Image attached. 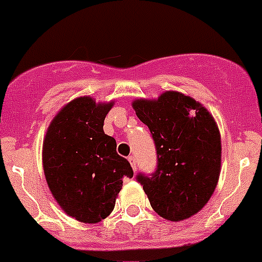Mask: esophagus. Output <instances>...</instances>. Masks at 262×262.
I'll use <instances>...</instances> for the list:
<instances>
[{
    "label": "esophagus",
    "instance_id": "esophagus-1",
    "mask_svg": "<svg viewBox=\"0 0 262 262\" xmlns=\"http://www.w3.org/2000/svg\"><path fill=\"white\" fill-rule=\"evenodd\" d=\"M128 162H129V165H131V167H133L134 170H136V160H135V157H134V156H129Z\"/></svg>",
    "mask_w": 262,
    "mask_h": 262
}]
</instances>
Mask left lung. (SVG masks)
<instances>
[{
    "mask_svg": "<svg viewBox=\"0 0 262 262\" xmlns=\"http://www.w3.org/2000/svg\"><path fill=\"white\" fill-rule=\"evenodd\" d=\"M157 149V170L138 175L153 210L172 222L187 220L212 198L221 172L222 144L217 122L191 96L166 91L133 101Z\"/></svg>",
    "mask_w": 262,
    "mask_h": 262,
    "instance_id": "left-lung-1",
    "label": "left lung"
}]
</instances>
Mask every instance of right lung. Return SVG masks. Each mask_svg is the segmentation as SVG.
<instances>
[{"instance_id": "add662e5", "label": "right lung", "mask_w": 262, "mask_h": 262, "mask_svg": "<svg viewBox=\"0 0 262 262\" xmlns=\"http://www.w3.org/2000/svg\"><path fill=\"white\" fill-rule=\"evenodd\" d=\"M114 101L96 102L81 96L52 119L42 143L48 187L61 209L84 224H97L113 212L123 178L134 171L117 153L104 121Z\"/></svg>"}]
</instances>
